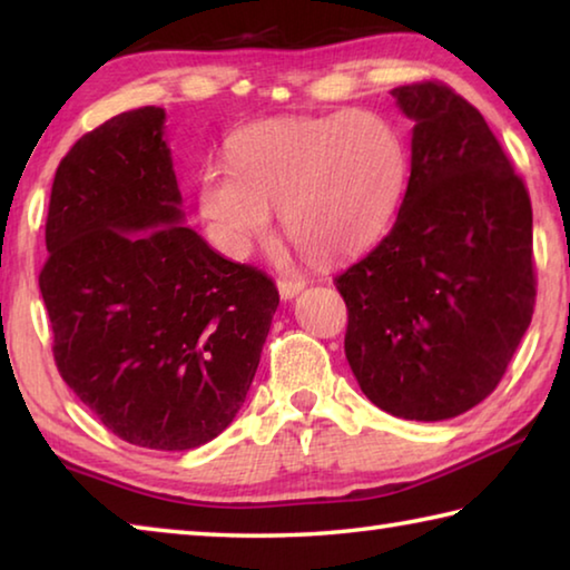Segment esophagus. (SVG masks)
<instances>
[{
  "label": "esophagus",
  "mask_w": 570,
  "mask_h": 570,
  "mask_svg": "<svg viewBox=\"0 0 570 570\" xmlns=\"http://www.w3.org/2000/svg\"><path fill=\"white\" fill-rule=\"evenodd\" d=\"M276 284H278V294H282V298H294L304 288V282H298V278H278Z\"/></svg>",
  "instance_id": "1"
}]
</instances>
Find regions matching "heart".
<instances>
[{
	"label": "heart",
	"instance_id": "heart-1",
	"mask_svg": "<svg viewBox=\"0 0 570 570\" xmlns=\"http://www.w3.org/2000/svg\"><path fill=\"white\" fill-rule=\"evenodd\" d=\"M404 170L397 130L374 112L258 120L230 135L228 166L200 173L198 208L230 256L248 254L278 206L296 246L344 258L387 230Z\"/></svg>",
	"mask_w": 570,
	"mask_h": 570
}]
</instances>
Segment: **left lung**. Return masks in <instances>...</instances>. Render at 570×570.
<instances>
[{"instance_id": "1", "label": "left lung", "mask_w": 570, "mask_h": 570, "mask_svg": "<svg viewBox=\"0 0 570 570\" xmlns=\"http://www.w3.org/2000/svg\"><path fill=\"white\" fill-rule=\"evenodd\" d=\"M412 128L397 220L334 278L362 392L404 420L475 407L503 380L535 306L533 208L478 108L445 82L392 90Z\"/></svg>"}]
</instances>
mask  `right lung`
Returning <instances> with one entry per match:
<instances>
[{
	"label": "right lung",
	"mask_w": 570,
	"mask_h": 570,
	"mask_svg": "<svg viewBox=\"0 0 570 570\" xmlns=\"http://www.w3.org/2000/svg\"><path fill=\"white\" fill-rule=\"evenodd\" d=\"M160 108L120 112L60 160L40 292L60 377L112 435L193 450L254 382L276 284L180 226Z\"/></svg>",
	"instance_id": "obj_1"
}]
</instances>
